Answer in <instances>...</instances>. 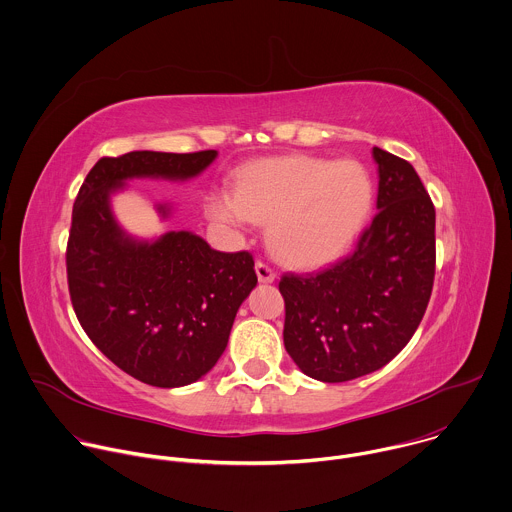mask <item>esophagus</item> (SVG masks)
<instances>
[{"mask_svg":"<svg viewBox=\"0 0 512 512\" xmlns=\"http://www.w3.org/2000/svg\"><path fill=\"white\" fill-rule=\"evenodd\" d=\"M255 271H257V277H259L261 283H273V281L277 279L275 269H273L269 263L261 261V259L255 263Z\"/></svg>","mask_w":512,"mask_h":512,"instance_id":"obj_1","label":"esophagus"}]
</instances>
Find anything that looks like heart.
Here are the masks:
<instances>
[{
    "instance_id": "heart-1",
    "label": "heart",
    "mask_w": 512,
    "mask_h": 512,
    "mask_svg": "<svg viewBox=\"0 0 512 512\" xmlns=\"http://www.w3.org/2000/svg\"><path fill=\"white\" fill-rule=\"evenodd\" d=\"M372 204V182L356 162L308 156L249 164L235 192L217 194L209 209L231 223L269 221V243L287 263L318 267L340 257Z\"/></svg>"
}]
</instances>
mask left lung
<instances>
[{"label": "left lung", "instance_id": "obj_1", "mask_svg": "<svg viewBox=\"0 0 512 512\" xmlns=\"http://www.w3.org/2000/svg\"><path fill=\"white\" fill-rule=\"evenodd\" d=\"M378 200L354 251L318 273H285L283 340L314 380L386 366L417 330L435 279V207L408 160L378 146Z\"/></svg>", "mask_w": 512, "mask_h": 512}]
</instances>
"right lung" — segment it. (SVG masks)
<instances>
[{"instance_id": "1", "label": "right lung", "mask_w": 512, "mask_h": 512, "mask_svg": "<svg viewBox=\"0 0 512 512\" xmlns=\"http://www.w3.org/2000/svg\"><path fill=\"white\" fill-rule=\"evenodd\" d=\"M215 154L104 156L73 205L65 259L75 314L112 364L156 388L192 384L215 366L237 308L257 285L255 261L249 251H215L188 231L132 241L112 219L108 194L136 176L192 178Z\"/></svg>"}]
</instances>
